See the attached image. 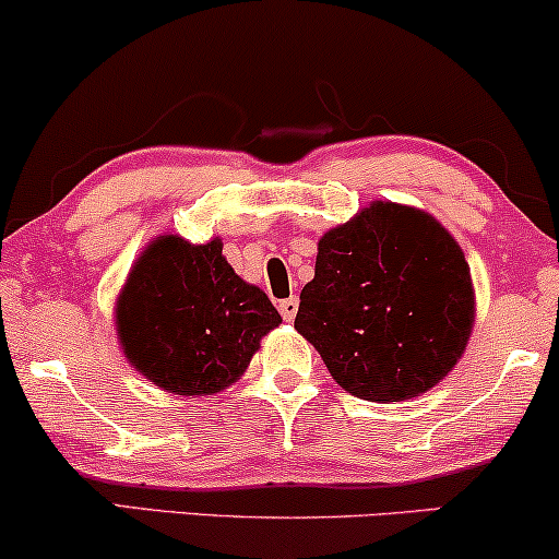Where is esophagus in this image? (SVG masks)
Masks as SVG:
<instances>
[{
	"label": "esophagus",
	"instance_id": "esophagus-1",
	"mask_svg": "<svg viewBox=\"0 0 559 559\" xmlns=\"http://www.w3.org/2000/svg\"><path fill=\"white\" fill-rule=\"evenodd\" d=\"M280 313L285 321H293L295 313H298V298H287L280 300Z\"/></svg>",
	"mask_w": 559,
	"mask_h": 559
}]
</instances>
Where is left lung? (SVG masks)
<instances>
[{
  "label": "left lung",
  "mask_w": 559,
  "mask_h": 559,
  "mask_svg": "<svg viewBox=\"0 0 559 559\" xmlns=\"http://www.w3.org/2000/svg\"><path fill=\"white\" fill-rule=\"evenodd\" d=\"M474 287L451 233L415 206L373 202L319 240L295 329L334 381L368 402H404L464 355Z\"/></svg>",
  "instance_id": "obj_1"
}]
</instances>
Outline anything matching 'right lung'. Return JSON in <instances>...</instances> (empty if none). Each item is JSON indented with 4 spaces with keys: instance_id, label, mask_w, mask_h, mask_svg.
Here are the masks:
<instances>
[{
    "instance_id": "right-lung-1",
    "label": "right lung",
    "mask_w": 559,
    "mask_h": 559,
    "mask_svg": "<svg viewBox=\"0 0 559 559\" xmlns=\"http://www.w3.org/2000/svg\"><path fill=\"white\" fill-rule=\"evenodd\" d=\"M280 323L266 293L227 264L219 238L204 246L155 238L116 300V334L127 360L181 396L217 394L236 383L261 336Z\"/></svg>"
}]
</instances>
